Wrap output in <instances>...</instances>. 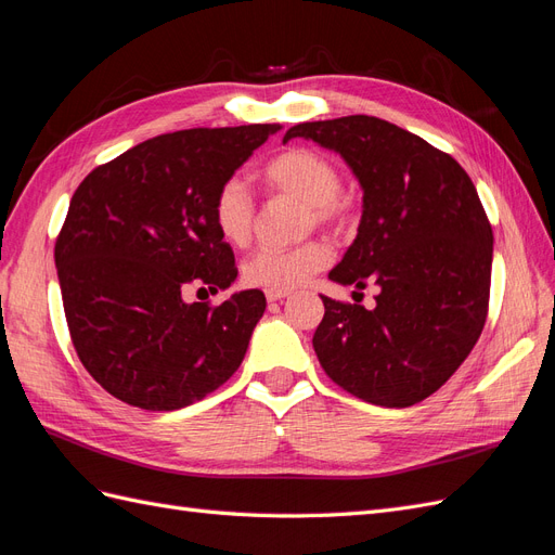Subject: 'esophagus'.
I'll return each instance as SVG.
<instances>
[{
	"mask_svg": "<svg viewBox=\"0 0 555 555\" xmlns=\"http://www.w3.org/2000/svg\"><path fill=\"white\" fill-rule=\"evenodd\" d=\"M287 296H289V292H266V298L271 300V304H275V300L287 298Z\"/></svg>",
	"mask_w": 555,
	"mask_h": 555,
	"instance_id": "1",
	"label": "esophagus"
}]
</instances>
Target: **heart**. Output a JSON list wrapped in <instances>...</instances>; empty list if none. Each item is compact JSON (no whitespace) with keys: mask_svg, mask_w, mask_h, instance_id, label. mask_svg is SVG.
<instances>
[{"mask_svg":"<svg viewBox=\"0 0 555 555\" xmlns=\"http://www.w3.org/2000/svg\"><path fill=\"white\" fill-rule=\"evenodd\" d=\"M268 192L289 194L304 201L306 229L322 227L343 231L354 215V204L340 190V171L326 155L312 147H287L268 159L261 171ZM212 224L231 247H245L255 233V198L238 178L224 180L210 204ZM331 251L322 241L294 247H261L243 263V280L266 292H289L326 268Z\"/></svg>","mask_w":555,"mask_h":555,"instance_id":"1","label":"heart"}]
</instances>
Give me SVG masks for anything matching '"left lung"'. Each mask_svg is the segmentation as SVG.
I'll return each instance as SVG.
<instances>
[{"instance_id": "obj_1", "label": "left lung", "mask_w": 555, "mask_h": 555, "mask_svg": "<svg viewBox=\"0 0 555 555\" xmlns=\"http://www.w3.org/2000/svg\"><path fill=\"white\" fill-rule=\"evenodd\" d=\"M296 137L340 153L363 188L359 236L328 278L379 287L373 310L322 296L317 359L347 393L410 408L479 340L491 294L489 217L456 159L379 117L304 122L284 141Z\"/></svg>"}]
</instances>
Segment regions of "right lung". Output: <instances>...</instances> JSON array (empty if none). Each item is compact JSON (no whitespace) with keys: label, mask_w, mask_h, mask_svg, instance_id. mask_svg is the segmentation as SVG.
<instances>
[{"label":"right lung","mask_w":555,"mask_h":555,"mask_svg":"<svg viewBox=\"0 0 555 555\" xmlns=\"http://www.w3.org/2000/svg\"><path fill=\"white\" fill-rule=\"evenodd\" d=\"M280 125L196 127L147 139L78 184L55 241L66 326L80 363L127 405L171 412L238 371L266 310L259 289L184 304L192 284L227 289L238 268L217 233V188Z\"/></svg>","instance_id":"obj_1"}]
</instances>
